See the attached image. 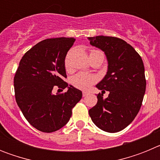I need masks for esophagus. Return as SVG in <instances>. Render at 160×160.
<instances>
[{"instance_id":"34e87169","label":"esophagus","mask_w":160,"mask_h":160,"mask_svg":"<svg viewBox=\"0 0 160 160\" xmlns=\"http://www.w3.org/2000/svg\"><path fill=\"white\" fill-rule=\"evenodd\" d=\"M88 95V92H87V91H83L82 92V96L83 97H86V96Z\"/></svg>"}]
</instances>
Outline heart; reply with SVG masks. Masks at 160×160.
Here are the masks:
<instances>
[{
  "instance_id": "1",
  "label": "heart",
  "mask_w": 160,
  "mask_h": 160,
  "mask_svg": "<svg viewBox=\"0 0 160 160\" xmlns=\"http://www.w3.org/2000/svg\"><path fill=\"white\" fill-rule=\"evenodd\" d=\"M94 51H98V50H92L91 52ZM91 52H90V53H91ZM68 66H69V62H68V59H66V66L68 67ZM95 82V76L87 73H78L71 78V83L73 87L83 90H87V89L90 88Z\"/></svg>"
}]
</instances>
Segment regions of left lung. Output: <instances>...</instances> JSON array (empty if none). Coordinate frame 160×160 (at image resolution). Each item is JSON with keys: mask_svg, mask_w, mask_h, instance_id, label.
I'll list each match as a JSON object with an SVG mask.
<instances>
[{"mask_svg": "<svg viewBox=\"0 0 160 160\" xmlns=\"http://www.w3.org/2000/svg\"><path fill=\"white\" fill-rule=\"evenodd\" d=\"M90 45L102 49L108 62V70L96 87L110 92L107 98L98 94L97 104L89 114L98 128L115 133L135 119L146 91L144 66L140 55L122 39L115 37L88 38Z\"/></svg>", "mask_w": 160, "mask_h": 160, "instance_id": "left-lung-1", "label": "left lung"}]
</instances>
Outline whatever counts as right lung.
<instances>
[{
	"label": "right lung",
	"instance_id": "add662e5",
	"mask_svg": "<svg viewBox=\"0 0 160 160\" xmlns=\"http://www.w3.org/2000/svg\"><path fill=\"white\" fill-rule=\"evenodd\" d=\"M73 38L46 39L24 54L14 76V91L18 107L31 125L50 133L64 127L72 109L82 98L81 90L68 86L65 58ZM55 85L68 87L63 94L53 95Z\"/></svg>",
	"mask_w": 160,
	"mask_h": 160
}]
</instances>
